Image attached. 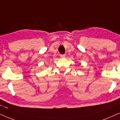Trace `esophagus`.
Instances as JSON below:
<instances>
[{
    "mask_svg": "<svg viewBox=\"0 0 120 120\" xmlns=\"http://www.w3.org/2000/svg\"><path fill=\"white\" fill-rule=\"evenodd\" d=\"M60 56L61 57H65L66 55H65V54H60Z\"/></svg>",
    "mask_w": 120,
    "mask_h": 120,
    "instance_id": "34e87169",
    "label": "esophagus"
}]
</instances>
